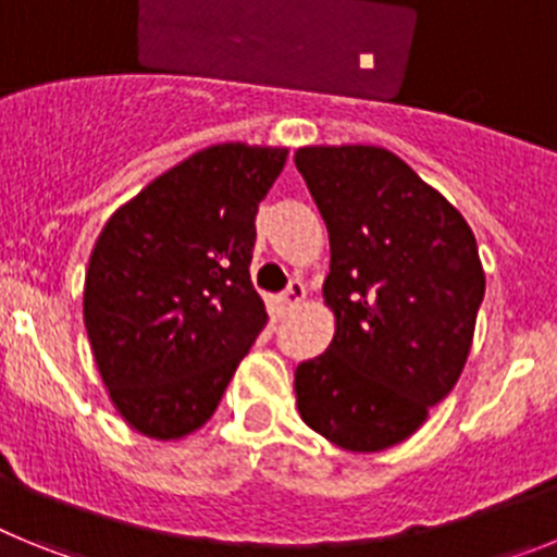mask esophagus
Wrapping results in <instances>:
<instances>
[{
	"label": "esophagus",
	"instance_id": "34e87169",
	"mask_svg": "<svg viewBox=\"0 0 557 557\" xmlns=\"http://www.w3.org/2000/svg\"><path fill=\"white\" fill-rule=\"evenodd\" d=\"M304 298H307V287H304V282H298V278H295V282H289V287L282 293L284 309H295L298 304L304 301Z\"/></svg>",
	"mask_w": 557,
	"mask_h": 557
}]
</instances>
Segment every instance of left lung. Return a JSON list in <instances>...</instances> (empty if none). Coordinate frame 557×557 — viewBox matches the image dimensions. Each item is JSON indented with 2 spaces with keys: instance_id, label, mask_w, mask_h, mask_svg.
Returning <instances> with one entry per match:
<instances>
[{
  "instance_id": "obj_1",
  "label": "left lung",
  "mask_w": 557,
  "mask_h": 557,
  "mask_svg": "<svg viewBox=\"0 0 557 557\" xmlns=\"http://www.w3.org/2000/svg\"><path fill=\"white\" fill-rule=\"evenodd\" d=\"M329 231L334 337L295 368L304 424L348 451L401 444L457 385L485 295L474 231L396 152L301 147Z\"/></svg>"
}]
</instances>
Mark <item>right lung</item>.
Returning <instances> with one entry per match:
<instances>
[{
	"label": "right lung",
	"mask_w": 557,
	"mask_h": 557,
	"mask_svg": "<svg viewBox=\"0 0 557 557\" xmlns=\"http://www.w3.org/2000/svg\"><path fill=\"white\" fill-rule=\"evenodd\" d=\"M284 161L287 147H206L97 236L83 321L113 407L141 435L200 430L268 323L250 284L253 220Z\"/></svg>",
	"instance_id": "right-lung-1"
}]
</instances>
